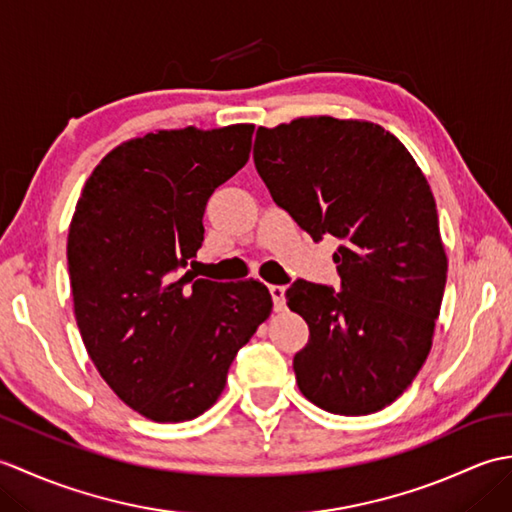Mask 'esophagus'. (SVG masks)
<instances>
[{"mask_svg":"<svg viewBox=\"0 0 512 512\" xmlns=\"http://www.w3.org/2000/svg\"><path fill=\"white\" fill-rule=\"evenodd\" d=\"M270 297H273L275 303V310H284L286 308V288L284 286H270Z\"/></svg>","mask_w":512,"mask_h":512,"instance_id":"obj_1","label":"esophagus"}]
</instances>
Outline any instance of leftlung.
Instances as JSON below:
<instances>
[{
  "label": "left lung",
  "instance_id": "1",
  "mask_svg": "<svg viewBox=\"0 0 512 512\" xmlns=\"http://www.w3.org/2000/svg\"><path fill=\"white\" fill-rule=\"evenodd\" d=\"M253 160L314 242H341V290L303 279L286 290L310 328L292 361L301 394L341 416L380 411L427 361L447 284L427 178L394 134L332 116L259 127Z\"/></svg>",
  "mask_w": 512,
  "mask_h": 512
}]
</instances>
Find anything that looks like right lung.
<instances>
[{
  "mask_svg": "<svg viewBox=\"0 0 512 512\" xmlns=\"http://www.w3.org/2000/svg\"><path fill=\"white\" fill-rule=\"evenodd\" d=\"M253 129H160L127 140L96 165L76 202V325L105 383L154 422L213 407L239 347L273 310L262 281L182 273L202 246L206 202L246 165Z\"/></svg>",
  "mask_w": 512,
  "mask_h": 512,
  "instance_id": "add662e5",
  "label": "right lung"
}]
</instances>
